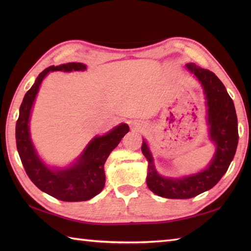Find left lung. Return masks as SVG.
I'll return each instance as SVG.
<instances>
[{
    "instance_id": "1",
    "label": "left lung",
    "mask_w": 251,
    "mask_h": 251,
    "mask_svg": "<svg viewBox=\"0 0 251 251\" xmlns=\"http://www.w3.org/2000/svg\"><path fill=\"white\" fill-rule=\"evenodd\" d=\"M186 68L197 77L204 89L210 140L215 143L216 153L207 168L201 173L182 178H167L156 172L151 151L143 140L141 151L148 159L147 184L153 193L165 199H192L214 188L226 173L238 143L235 106L225 85L214 72L197 67L195 63H188Z\"/></svg>"
}]
</instances>
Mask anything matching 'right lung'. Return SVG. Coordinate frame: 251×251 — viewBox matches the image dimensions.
Returning a JSON list of instances; mask_svg holds the SVG:
<instances>
[{
	"instance_id": "1",
	"label": "right lung",
	"mask_w": 251,
	"mask_h": 251,
	"mask_svg": "<svg viewBox=\"0 0 251 251\" xmlns=\"http://www.w3.org/2000/svg\"><path fill=\"white\" fill-rule=\"evenodd\" d=\"M84 70H86V66L79 62H69L45 69L25 95L16 123V145L28 177L41 191L63 201H88L102 191L105 183L103 166L106 158L129 131L128 125L120 124L106 135L96 136L84 149L76 162L67 168L51 169L37 155L30 138L29 122L31 109L42 81L52 71Z\"/></svg>"
}]
</instances>
